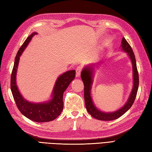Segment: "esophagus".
Segmentation results:
<instances>
[{
  "instance_id": "obj_1",
  "label": "esophagus",
  "mask_w": 152,
  "mask_h": 152,
  "mask_svg": "<svg viewBox=\"0 0 152 152\" xmlns=\"http://www.w3.org/2000/svg\"><path fill=\"white\" fill-rule=\"evenodd\" d=\"M82 71V67L80 66H78L76 69V75L77 77H79L80 75V73Z\"/></svg>"
}]
</instances>
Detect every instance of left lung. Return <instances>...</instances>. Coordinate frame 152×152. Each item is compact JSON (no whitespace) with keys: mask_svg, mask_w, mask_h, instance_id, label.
<instances>
[{"mask_svg":"<svg viewBox=\"0 0 152 152\" xmlns=\"http://www.w3.org/2000/svg\"><path fill=\"white\" fill-rule=\"evenodd\" d=\"M121 48V50L127 54L128 56L131 59L132 66L133 86L127 101L120 109L113 111V112H104V111L98 110L94 105L91 96V89L92 83H93L94 67L96 65H90V66L88 65V66L84 67L81 72V74H80V77L84 83V96L86 110L92 117L98 120L111 121L118 119L131 107L134 103L136 96H137L139 85V77L137 62H136L135 56L132 50L131 46H130L124 37L122 39Z\"/></svg>","mask_w":152,"mask_h":152,"instance_id":"8db88e82","label":"left lung"}]
</instances>
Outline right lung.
Returning a JSON list of instances; mask_svg holds the SVG:
<instances>
[{"label": "right lung", "instance_id": "add662e5", "mask_svg": "<svg viewBox=\"0 0 152 152\" xmlns=\"http://www.w3.org/2000/svg\"><path fill=\"white\" fill-rule=\"evenodd\" d=\"M37 33L33 32L27 37L18 50L15 58L14 67L11 75V91L18 110L29 119L35 122H49L56 119L60 115L64 108L63 94L75 77V70L67 71L61 74L56 80L52 90L51 99L43 102L35 103L25 99L18 89L16 83V75L20 61V57Z\"/></svg>", "mask_w": 152, "mask_h": 152}]
</instances>
